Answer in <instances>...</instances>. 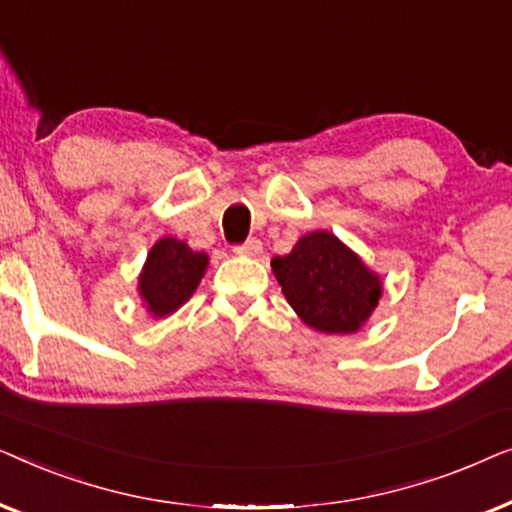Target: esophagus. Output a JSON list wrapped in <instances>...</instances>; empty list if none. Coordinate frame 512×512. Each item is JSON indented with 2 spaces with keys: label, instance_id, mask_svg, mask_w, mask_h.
<instances>
[{
  "label": "esophagus",
  "instance_id": "34e87169",
  "mask_svg": "<svg viewBox=\"0 0 512 512\" xmlns=\"http://www.w3.org/2000/svg\"><path fill=\"white\" fill-rule=\"evenodd\" d=\"M263 251V244L258 240H247L244 244H237L235 247V254L240 256H258Z\"/></svg>",
  "mask_w": 512,
  "mask_h": 512
}]
</instances>
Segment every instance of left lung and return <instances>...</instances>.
<instances>
[{
  "label": "left lung",
  "instance_id": "1",
  "mask_svg": "<svg viewBox=\"0 0 512 512\" xmlns=\"http://www.w3.org/2000/svg\"><path fill=\"white\" fill-rule=\"evenodd\" d=\"M270 265L289 305L319 333H356L382 298L380 275L326 230L303 235Z\"/></svg>",
  "mask_w": 512,
  "mask_h": 512
}]
</instances>
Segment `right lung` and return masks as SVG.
I'll use <instances>...</instances> for the list:
<instances>
[{
	"instance_id": "obj_1",
	"label": "right lung",
	"mask_w": 512,
	"mask_h": 512,
	"mask_svg": "<svg viewBox=\"0 0 512 512\" xmlns=\"http://www.w3.org/2000/svg\"><path fill=\"white\" fill-rule=\"evenodd\" d=\"M207 263L205 251H193L174 237H163L153 244L139 275V298L149 314L170 317L177 312L198 289Z\"/></svg>"
}]
</instances>
